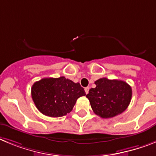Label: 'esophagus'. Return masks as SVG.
I'll return each instance as SVG.
<instances>
[{
    "mask_svg": "<svg viewBox=\"0 0 156 156\" xmlns=\"http://www.w3.org/2000/svg\"><path fill=\"white\" fill-rule=\"evenodd\" d=\"M89 87H86V88H85V92H86V94H87V93H89Z\"/></svg>",
    "mask_w": 156,
    "mask_h": 156,
    "instance_id": "1",
    "label": "esophagus"
}]
</instances>
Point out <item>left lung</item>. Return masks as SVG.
<instances>
[{
	"mask_svg": "<svg viewBox=\"0 0 156 156\" xmlns=\"http://www.w3.org/2000/svg\"><path fill=\"white\" fill-rule=\"evenodd\" d=\"M96 87L89 89L86 97L97 115L109 119L122 113L128 108L132 97L129 85L121 80L100 78Z\"/></svg>",
	"mask_w": 156,
	"mask_h": 156,
	"instance_id": "1",
	"label": "left lung"
}]
</instances>
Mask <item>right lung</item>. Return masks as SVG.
I'll use <instances>...</instances> for the list:
<instances>
[{
	"instance_id": "right-lung-1",
	"label": "right lung",
	"mask_w": 156,
	"mask_h": 156,
	"mask_svg": "<svg viewBox=\"0 0 156 156\" xmlns=\"http://www.w3.org/2000/svg\"><path fill=\"white\" fill-rule=\"evenodd\" d=\"M86 92L80 84L65 77L46 78L34 82L31 97L41 113L49 117H62L72 111L77 100Z\"/></svg>"
}]
</instances>
